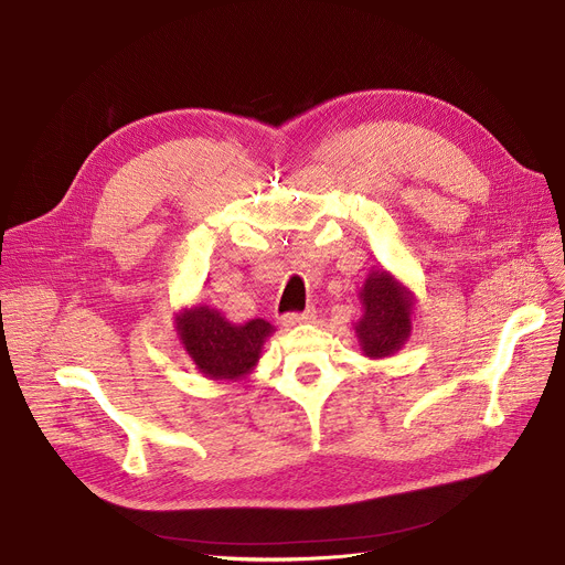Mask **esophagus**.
Segmentation results:
<instances>
[{
  "mask_svg": "<svg viewBox=\"0 0 565 565\" xmlns=\"http://www.w3.org/2000/svg\"><path fill=\"white\" fill-rule=\"evenodd\" d=\"M316 320V309H306L301 313H288L284 316L286 327H297V324H309Z\"/></svg>",
  "mask_w": 565,
  "mask_h": 565,
  "instance_id": "1",
  "label": "esophagus"
}]
</instances>
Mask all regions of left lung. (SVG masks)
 <instances>
[{
    "label": "left lung",
    "mask_w": 565,
    "mask_h": 565,
    "mask_svg": "<svg viewBox=\"0 0 565 565\" xmlns=\"http://www.w3.org/2000/svg\"><path fill=\"white\" fill-rule=\"evenodd\" d=\"M363 318L353 324L363 355L372 361L394 355L413 333L415 292L390 270L372 268L361 292Z\"/></svg>",
    "instance_id": "8db88e82"
}]
</instances>
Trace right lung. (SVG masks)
Instances as JSON below:
<instances>
[{
    "label": "right lung",
    "mask_w": 565,
    "mask_h": 565,
    "mask_svg": "<svg viewBox=\"0 0 565 565\" xmlns=\"http://www.w3.org/2000/svg\"><path fill=\"white\" fill-rule=\"evenodd\" d=\"M175 333L195 370L212 381H241L262 358L275 327L262 318L232 324L207 303L175 313Z\"/></svg>",
    "instance_id": "obj_1"
}]
</instances>
